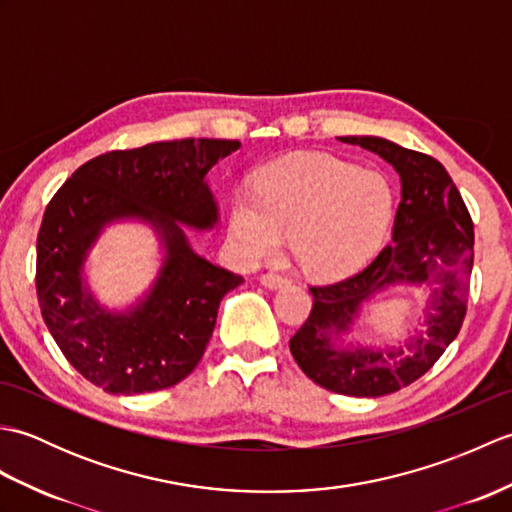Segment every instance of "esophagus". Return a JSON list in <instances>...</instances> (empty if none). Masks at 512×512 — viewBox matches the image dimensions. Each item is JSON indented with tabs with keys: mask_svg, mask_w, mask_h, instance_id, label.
I'll use <instances>...</instances> for the list:
<instances>
[{
	"mask_svg": "<svg viewBox=\"0 0 512 512\" xmlns=\"http://www.w3.org/2000/svg\"><path fill=\"white\" fill-rule=\"evenodd\" d=\"M259 284L266 286V288H281V286H288L290 279L284 275H277V273H266L259 277Z\"/></svg>",
	"mask_w": 512,
	"mask_h": 512,
	"instance_id": "1",
	"label": "esophagus"
}]
</instances>
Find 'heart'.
<instances>
[{"instance_id":"b5f03b06","label":"heart","mask_w":512,"mask_h":512,"mask_svg":"<svg viewBox=\"0 0 512 512\" xmlns=\"http://www.w3.org/2000/svg\"><path fill=\"white\" fill-rule=\"evenodd\" d=\"M394 189L376 169L328 154L281 156L255 173L228 211V237L244 262L273 255L288 233L292 257L312 277H343L383 242Z\"/></svg>"}]
</instances>
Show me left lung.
Here are the masks:
<instances>
[{
	"mask_svg": "<svg viewBox=\"0 0 512 512\" xmlns=\"http://www.w3.org/2000/svg\"><path fill=\"white\" fill-rule=\"evenodd\" d=\"M387 160L400 176V204L391 242L361 273L328 286H312L310 317L290 339L297 365L334 394L376 398L394 394L427 374L458 336L469 299L473 222L462 195L436 158L378 136H343ZM436 283L428 330L391 351L335 343L362 303L389 285Z\"/></svg>",
	"mask_w": 512,
	"mask_h": 512,
	"instance_id": "8db88e82",
	"label": "left lung"
}]
</instances>
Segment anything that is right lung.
Segmentation results:
<instances>
[{"instance_id":"add662e5","label":"right lung","mask_w":512,"mask_h":512,"mask_svg":"<svg viewBox=\"0 0 512 512\" xmlns=\"http://www.w3.org/2000/svg\"><path fill=\"white\" fill-rule=\"evenodd\" d=\"M237 149V140L184 138L110 151L76 169L46 206L37 235L41 317L70 365L107 394H145L187 378L222 297L244 281L195 253L182 231L217 224L206 173ZM121 219L147 221L166 257L148 295L110 313L82 284V266L104 226Z\"/></svg>"}]
</instances>
